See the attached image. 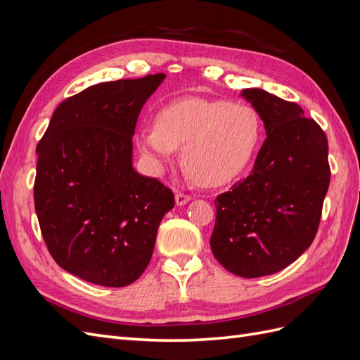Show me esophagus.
Here are the masks:
<instances>
[{"label": "esophagus", "mask_w": 360, "mask_h": 360, "mask_svg": "<svg viewBox=\"0 0 360 360\" xmlns=\"http://www.w3.org/2000/svg\"><path fill=\"white\" fill-rule=\"evenodd\" d=\"M191 200H192V197H191V195H188V193L179 192V193L176 195V204H177V205H184V204H188Z\"/></svg>", "instance_id": "1"}]
</instances>
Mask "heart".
<instances>
[{
    "label": "heart",
    "instance_id": "b5f03b06",
    "mask_svg": "<svg viewBox=\"0 0 360 360\" xmlns=\"http://www.w3.org/2000/svg\"><path fill=\"white\" fill-rule=\"evenodd\" d=\"M259 138L261 120L252 106L188 97L160 108L156 123L138 129L136 143L156 172L181 147L188 179L221 186L245 171Z\"/></svg>",
    "mask_w": 360,
    "mask_h": 360
}]
</instances>
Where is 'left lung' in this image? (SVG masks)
I'll return each mask as SVG.
<instances>
[{
    "label": "left lung",
    "instance_id": "1",
    "mask_svg": "<svg viewBox=\"0 0 360 360\" xmlns=\"http://www.w3.org/2000/svg\"><path fill=\"white\" fill-rule=\"evenodd\" d=\"M263 120L254 169L216 198L214 258L231 274L259 278L296 261L317 234L329 189L328 138L292 102L261 89L240 94Z\"/></svg>",
    "mask_w": 360,
    "mask_h": 360
}]
</instances>
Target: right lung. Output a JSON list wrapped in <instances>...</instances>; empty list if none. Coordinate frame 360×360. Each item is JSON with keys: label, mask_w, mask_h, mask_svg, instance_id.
I'll return each mask as SVG.
<instances>
[{"label": "right lung", "mask_w": 360, "mask_h": 360, "mask_svg": "<svg viewBox=\"0 0 360 360\" xmlns=\"http://www.w3.org/2000/svg\"><path fill=\"white\" fill-rule=\"evenodd\" d=\"M165 75L89 86L61 102L37 146L34 205L56 263L103 287L135 282L153 255L171 189L132 162L138 115Z\"/></svg>", "instance_id": "add662e5"}]
</instances>
